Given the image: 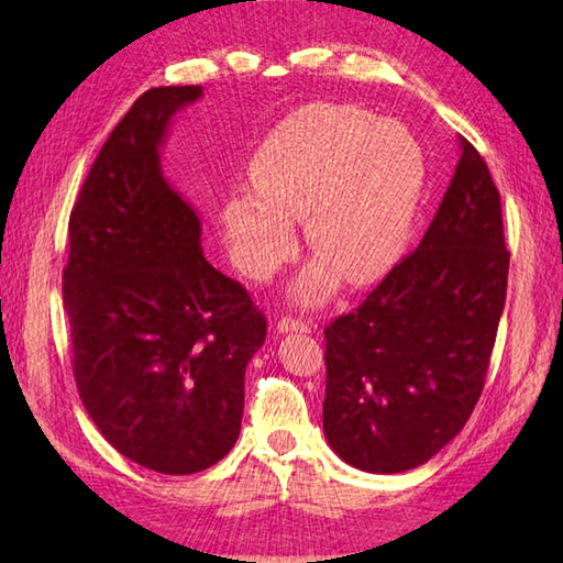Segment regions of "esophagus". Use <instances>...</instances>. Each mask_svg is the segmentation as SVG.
Instances as JSON below:
<instances>
[{
  "label": "esophagus",
  "mask_w": 563,
  "mask_h": 563,
  "mask_svg": "<svg viewBox=\"0 0 563 563\" xmlns=\"http://www.w3.org/2000/svg\"><path fill=\"white\" fill-rule=\"evenodd\" d=\"M317 329V324H312V321H302V319H292V317H283L278 321V331L280 333H312Z\"/></svg>",
  "instance_id": "1"
}]
</instances>
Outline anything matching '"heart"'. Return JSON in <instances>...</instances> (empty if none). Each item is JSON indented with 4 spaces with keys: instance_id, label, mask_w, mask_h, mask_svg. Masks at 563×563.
Wrapping results in <instances>:
<instances>
[{
    "instance_id": "heart-1",
    "label": "heart",
    "mask_w": 563,
    "mask_h": 563,
    "mask_svg": "<svg viewBox=\"0 0 563 563\" xmlns=\"http://www.w3.org/2000/svg\"><path fill=\"white\" fill-rule=\"evenodd\" d=\"M249 190L224 200L230 256L256 280L292 254L290 222L302 220L317 256L290 285L297 305H321L341 285L379 278L409 239L426 188V157L397 123L317 106L290 115L251 162Z\"/></svg>"
}]
</instances>
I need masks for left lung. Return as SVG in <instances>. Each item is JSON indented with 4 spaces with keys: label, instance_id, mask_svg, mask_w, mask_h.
I'll return each mask as SVG.
<instances>
[{
    "label": "left lung",
    "instance_id": "1",
    "mask_svg": "<svg viewBox=\"0 0 563 563\" xmlns=\"http://www.w3.org/2000/svg\"><path fill=\"white\" fill-rule=\"evenodd\" d=\"M510 254L488 166L460 162L413 254L324 329V435L355 470L428 462L472 416L506 305Z\"/></svg>",
    "mask_w": 563,
    "mask_h": 563
}]
</instances>
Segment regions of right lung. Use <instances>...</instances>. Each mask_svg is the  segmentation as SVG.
Listing matches in <instances>:
<instances>
[{
  "instance_id": "1",
  "label": "right lung",
  "mask_w": 563,
  "mask_h": 563,
  "mask_svg": "<svg viewBox=\"0 0 563 563\" xmlns=\"http://www.w3.org/2000/svg\"><path fill=\"white\" fill-rule=\"evenodd\" d=\"M202 87L150 89L103 142L69 214L63 300L84 409L128 460L196 474L234 448L266 317L202 256L196 208L164 176L172 118Z\"/></svg>"
}]
</instances>
